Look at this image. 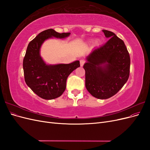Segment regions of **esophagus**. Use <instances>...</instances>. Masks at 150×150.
<instances>
[{
    "instance_id": "34e87169",
    "label": "esophagus",
    "mask_w": 150,
    "mask_h": 150,
    "mask_svg": "<svg viewBox=\"0 0 150 150\" xmlns=\"http://www.w3.org/2000/svg\"><path fill=\"white\" fill-rule=\"evenodd\" d=\"M84 62H85V61L84 59H81L80 60V65H81V67H82L84 65Z\"/></svg>"
}]
</instances>
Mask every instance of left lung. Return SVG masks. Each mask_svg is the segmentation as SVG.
Here are the masks:
<instances>
[{
  "mask_svg": "<svg viewBox=\"0 0 150 150\" xmlns=\"http://www.w3.org/2000/svg\"><path fill=\"white\" fill-rule=\"evenodd\" d=\"M109 40L86 57L85 85L93 96L108 99L116 94L129 76L130 57L125 44L112 32L103 30Z\"/></svg>",
  "mask_w": 150,
  "mask_h": 150,
  "instance_id": "1",
  "label": "left lung"
}]
</instances>
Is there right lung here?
Masks as SVG:
<instances>
[{
    "label": "right lung",
    "instance_id": "right-lung-1",
    "mask_svg": "<svg viewBox=\"0 0 150 150\" xmlns=\"http://www.w3.org/2000/svg\"><path fill=\"white\" fill-rule=\"evenodd\" d=\"M71 33H59L52 29L39 33L28 44L23 60L25 83L36 94L44 99L61 96L66 88L68 76L80 66L79 61L69 64H46L40 56V47L45 40L55 38L65 39Z\"/></svg>",
    "mask_w": 150,
    "mask_h": 150
}]
</instances>
